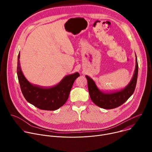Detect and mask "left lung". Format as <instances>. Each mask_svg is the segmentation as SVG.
Segmentation results:
<instances>
[{
  "instance_id": "left-lung-1",
  "label": "left lung",
  "mask_w": 152,
  "mask_h": 152,
  "mask_svg": "<svg viewBox=\"0 0 152 152\" xmlns=\"http://www.w3.org/2000/svg\"><path fill=\"white\" fill-rule=\"evenodd\" d=\"M135 56V69L132 79L124 88L118 91L113 93L103 92L98 88L95 82L90 77L85 76L87 79L90 96L94 104L103 109H114L123 104L133 94L136 87L138 72V65L136 54Z\"/></svg>"
}]
</instances>
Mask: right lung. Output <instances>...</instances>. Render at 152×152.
<instances>
[{"label": "right lung", "instance_id": "obj_1", "mask_svg": "<svg viewBox=\"0 0 152 152\" xmlns=\"http://www.w3.org/2000/svg\"><path fill=\"white\" fill-rule=\"evenodd\" d=\"M20 53L17 60V76L20 88L25 99L40 110L55 111L63 106L69 96L75 79L80 76L76 72L65 76L58 84L51 87H41L30 83L21 71Z\"/></svg>", "mask_w": 152, "mask_h": 152}]
</instances>
